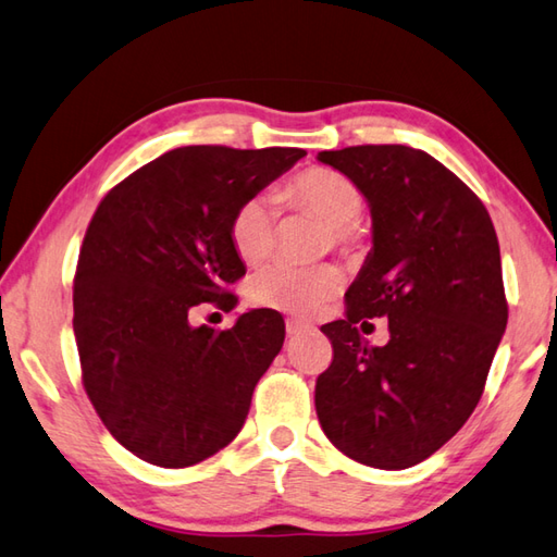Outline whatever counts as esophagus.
<instances>
[{
	"label": "esophagus",
	"instance_id": "obj_1",
	"mask_svg": "<svg viewBox=\"0 0 557 557\" xmlns=\"http://www.w3.org/2000/svg\"><path fill=\"white\" fill-rule=\"evenodd\" d=\"M309 331V325L307 323H301V321H294V319H287V335L292 337V335H301V333H307Z\"/></svg>",
	"mask_w": 557,
	"mask_h": 557
}]
</instances>
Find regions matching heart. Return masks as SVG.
Listing matches in <instances>:
<instances>
[{"label": "heart", "mask_w": 557, "mask_h": 557, "mask_svg": "<svg viewBox=\"0 0 557 557\" xmlns=\"http://www.w3.org/2000/svg\"><path fill=\"white\" fill-rule=\"evenodd\" d=\"M277 200L289 210L311 212L325 222V244L352 253L364 242L359 212L364 207L362 190L343 173L323 166L299 171L277 190ZM277 212L265 195H253L236 207L228 222V238L246 265H260L275 250ZM343 287V272L331 263L297 268L272 265L250 280L248 299L260 309L287 313H311L333 299Z\"/></svg>", "instance_id": "heart-1"}]
</instances>
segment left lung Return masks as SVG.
Wrapping results in <instances>:
<instances>
[{
  "mask_svg": "<svg viewBox=\"0 0 557 557\" xmlns=\"http://www.w3.org/2000/svg\"><path fill=\"white\" fill-rule=\"evenodd\" d=\"M372 210V250L325 323L333 362L315 379V416L350 459L400 471L471 418L507 329L503 263L481 198L428 151L362 145L319 151ZM389 319L369 346L356 325Z\"/></svg>",
  "mask_w": 557,
  "mask_h": 557,
  "instance_id": "8db88e82",
  "label": "left lung"
}]
</instances>
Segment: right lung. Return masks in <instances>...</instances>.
<instances>
[{
  "mask_svg": "<svg viewBox=\"0 0 557 557\" xmlns=\"http://www.w3.org/2000/svg\"><path fill=\"white\" fill-rule=\"evenodd\" d=\"M304 149H171L106 195L74 275L82 381L106 430L161 468L205 461L242 432L258 379L285 343L277 311L193 329L198 304L232 311L246 275L228 238L236 207Z\"/></svg>",
  "mask_w": 557,
  "mask_h": 557,
  "instance_id": "1",
  "label": "right lung"
}]
</instances>
